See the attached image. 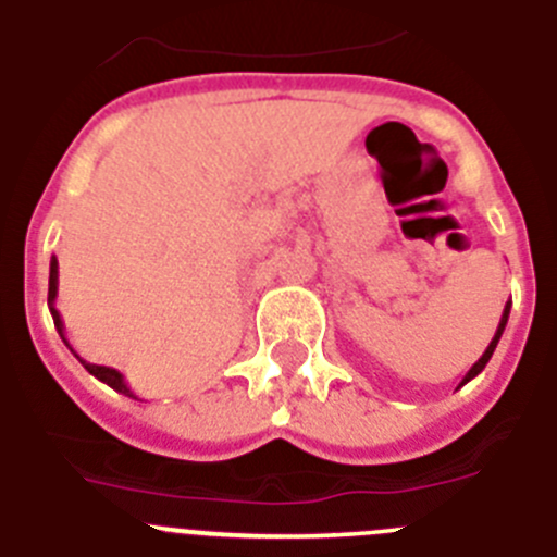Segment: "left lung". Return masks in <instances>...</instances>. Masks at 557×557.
<instances>
[{"label":"left lung","mask_w":557,"mask_h":557,"mask_svg":"<svg viewBox=\"0 0 557 557\" xmlns=\"http://www.w3.org/2000/svg\"><path fill=\"white\" fill-rule=\"evenodd\" d=\"M508 314H511V300H508V304H505V309H503V318H499V325H497V331H494L492 342H488V348H486V350H483V356H481V359H478V361H475V364L469 367V372H467V375H463V379H461V384H458V386L469 384V381L475 379V375H481V372H483V367H486V364H488V359H492L494 348H497V342H499V336H503L505 325H508Z\"/></svg>","instance_id":"left-lung-1"}]
</instances>
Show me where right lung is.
I'll list each match as a JSON object with an SVG mask.
<instances>
[{"instance_id":"right-lung-1","label":"right lung","mask_w":557,"mask_h":557,"mask_svg":"<svg viewBox=\"0 0 557 557\" xmlns=\"http://www.w3.org/2000/svg\"><path fill=\"white\" fill-rule=\"evenodd\" d=\"M54 300H58V259L52 257V262H49V312H52L54 329H58V334L63 336V342H65V345H69V339H65L63 318H60ZM69 348H71V345H69ZM71 350H74V348H71ZM76 359H79V356H76ZM79 361H82V367H85V370H88L90 375H94V379L101 381V384L112 386V389L121 392V395H126V397H135V392L129 389V384H126V379H124V375H121L119 370H112V367H104V364H90V361H85V359H79Z\"/></svg>"}]
</instances>
